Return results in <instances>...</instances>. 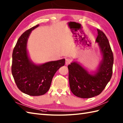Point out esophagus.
<instances>
[{"label":"esophagus","mask_w":123,"mask_h":123,"mask_svg":"<svg viewBox=\"0 0 123 123\" xmlns=\"http://www.w3.org/2000/svg\"><path fill=\"white\" fill-rule=\"evenodd\" d=\"M71 61H72L70 59H69V58H67V59H66V65L69 64L70 63H71Z\"/></svg>","instance_id":"34e87169"}]
</instances>
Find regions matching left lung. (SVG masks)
I'll list each match as a JSON object with an SVG mask.
<instances>
[{
    "mask_svg": "<svg viewBox=\"0 0 123 123\" xmlns=\"http://www.w3.org/2000/svg\"><path fill=\"white\" fill-rule=\"evenodd\" d=\"M97 31L96 42L100 47L103 59L96 74H89L76 62L68 67L70 89L75 96L81 98H89L100 94L113 74L114 55L110 44L105 33L99 29Z\"/></svg>",
    "mask_w": 123,
    "mask_h": 123,
    "instance_id": "1",
    "label": "left lung"
}]
</instances>
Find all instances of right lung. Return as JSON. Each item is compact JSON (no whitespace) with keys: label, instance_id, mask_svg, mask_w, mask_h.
Masks as SVG:
<instances>
[{"label":"right lung","instance_id":"right-lung-1","mask_svg":"<svg viewBox=\"0 0 123 123\" xmlns=\"http://www.w3.org/2000/svg\"><path fill=\"white\" fill-rule=\"evenodd\" d=\"M36 25L25 31L20 36L12 52V73L17 87L23 93L37 96L47 92L54 75L65 64V60L51 61L37 66L28 59L26 44L31 31Z\"/></svg>","mask_w":123,"mask_h":123}]
</instances>
